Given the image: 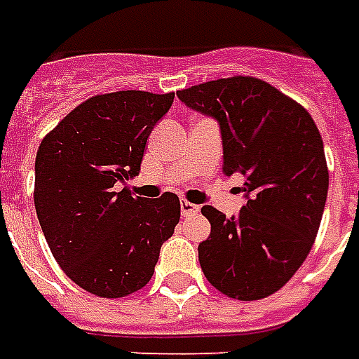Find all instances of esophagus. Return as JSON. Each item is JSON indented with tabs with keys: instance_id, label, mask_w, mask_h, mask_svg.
Masks as SVG:
<instances>
[{
	"instance_id": "34e87169",
	"label": "esophagus",
	"mask_w": 359,
	"mask_h": 359,
	"mask_svg": "<svg viewBox=\"0 0 359 359\" xmlns=\"http://www.w3.org/2000/svg\"><path fill=\"white\" fill-rule=\"evenodd\" d=\"M195 212H198V206H196V204H193V202L189 201H182V215H191L195 214Z\"/></svg>"
}]
</instances>
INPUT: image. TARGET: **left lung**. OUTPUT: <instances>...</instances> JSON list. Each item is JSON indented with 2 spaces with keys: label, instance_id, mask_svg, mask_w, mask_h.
Instances as JSON below:
<instances>
[{
  "label": "left lung",
  "instance_id": "8db88e82",
  "mask_svg": "<svg viewBox=\"0 0 359 359\" xmlns=\"http://www.w3.org/2000/svg\"><path fill=\"white\" fill-rule=\"evenodd\" d=\"M177 98L219 123L223 174L246 180L236 217L202 206L212 225L198 244L202 272L227 297H269L303 265L320 229L330 172L316 123L276 87L244 75L183 88Z\"/></svg>",
  "mask_w": 359,
  "mask_h": 359
}]
</instances>
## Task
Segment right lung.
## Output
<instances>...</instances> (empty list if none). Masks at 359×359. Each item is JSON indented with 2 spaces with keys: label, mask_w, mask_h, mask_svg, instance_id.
<instances>
[{
  "label": "right lung",
  "mask_w": 359,
  "mask_h": 359,
  "mask_svg": "<svg viewBox=\"0 0 359 359\" xmlns=\"http://www.w3.org/2000/svg\"><path fill=\"white\" fill-rule=\"evenodd\" d=\"M174 93L118 90L85 100L43 138L34 202L56 263L96 297L118 299L153 276L180 221V198L134 196L118 183L138 176L153 126Z\"/></svg>",
  "instance_id": "1"
}]
</instances>
